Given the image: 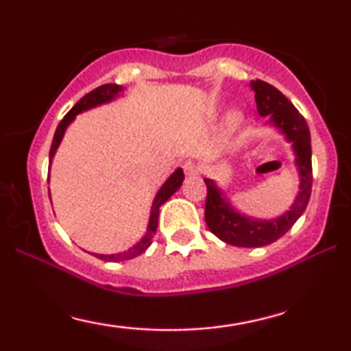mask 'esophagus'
Returning a JSON list of instances; mask_svg holds the SVG:
<instances>
[{"label": "esophagus", "mask_w": 351, "mask_h": 351, "mask_svg": "<svg viewBox=\"0 0 351 351\" xmlns=\"http://www.w3.org/2000/svg\"><path fill=\"white\" fill-rule=\"evenodd\" d=\"M183 168L188 176H198L201 170H203V167H201L198 162H195V160H188V162H184Z\"/></svg>", "instance_id": "1"}]
</instances>
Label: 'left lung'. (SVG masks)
Here are the masks:
<instances>
[{
  "instance_id": "8db88e82",
  "label": "left lung",
  "mask_w": 351,
  "mask_h": 351,
  "mask_svg": "<svg viewBox=\"0 0 351 351\" xmlns=\"http://www.w3.org/2000/svg\"><path fill=\"white\" fill-rule=\"evenodd\" d=\"M256 92L257 112L261 115L272 117V122L284 132L289 142H292L297 156V167L300 173V193L291 211L272 221H256L243 217L232 211V208L221 198V191L211 180L206 183V208L204 219L209 231L224 243L237 247H261L272 244L291 229L307 208L312 193V148H310V132L304 115L292 106V102L271 84L264 80H254L251 84Z\"/></svg>"
}]
</instances>
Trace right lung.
Instances as JSON below:
<instances>
[{
    "label": "right lung",
    "mask_w": 351,
    "mask_h": 351,
    "mask_svg": "<svg viewBox=\"0 0 351 351\" xmlns=\"http://www.w3.org/2000/svg\"><path fill=\"white\" fill-rule=\"evenodd\" d=\"M122 90H123V88L120 87V86H117V84H104V86H99L97 88H94V90H90V92H88V94L84 95V97L80 99L79 102L75 104V106L72 107L66 115H64V119L60 120V123L58 125V130H56L54 138H52V145H51L49 163L52 162V156H54L56 150H58L60 140H62L64 132H66L67 125H69L72 120H74V117L77 115V114H80V112H82V110H87V108L99 106V104L108 102V100L114 99L115 95H119V92H122ZM183 180H184V173H183V170H181V168H178V170H176L170 176V178H168L167 183H165L163 186L160 188V191L156 193L155 201H153V206H152L150 223H148L147 234H145V237H143L142 241H140L138 244H135L134 247H130V249H128V251H125V252L110 254V256H104V254H95V257H99V259H104V261H110V263H119V261L134 259V257L140 256V254H143L145 251H147V247L152 244L153 236H155V232H156V226H158L160 206H162L165 201H168V198H170L171 195H175V191L181 186Z\"/></svg>",
    "instance_id": "1"
}]
</instances>
